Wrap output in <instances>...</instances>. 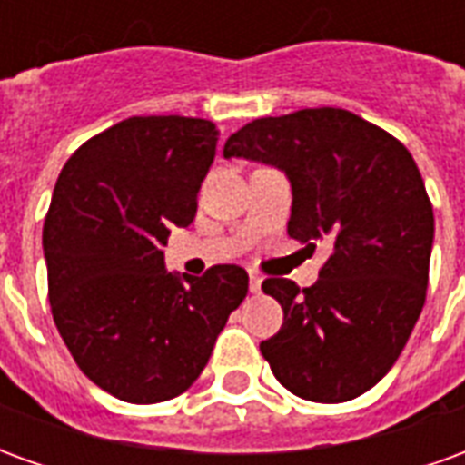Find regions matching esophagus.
<instances>
[{"label":"esophagus","instance_id":"1","mask_svg":"<svg viewBox=\"0 0 465 465\" xmlns=\"http://www.w3.org/2000/svg\"><path fill=\"white\" fill-rule=\"evenodd\" d=\"M262 276H259V273H249V289H252V293H259L262 292Z\"/></svg>","mask_w":465,"mask_h":465}]
</instances>
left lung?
Here are the masks:
<instances>
[{"label":"left lung","instance_id":"left-lung-1","mask_svg":"<svg viewBox=\"0 0 465 465\" xmlns=\"http://www.w3.org/2000/svg\"><path fill=\"white\" fill-rule=\"evenodd\" d=\"M223 156L272 163L292 182L289 236L331 243L319 282L266 279L283 326L262 341L293 396L341 403L376 386L419 322L429 286L433 206L409 149L346 109L253 119Z\"/></svg>","mask_w":465,"mask_h":465}]
</instances>
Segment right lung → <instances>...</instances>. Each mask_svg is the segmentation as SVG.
I'll return each instance as SVG.
<instances>
[{"label": "right lung", "mask_w": 465, "mask_h": 465, "mask_svg": "<svg viewBox=\"0 0 465 465\" xmlns=\"http://www.w3.org/2000/svg\"><path fill=\"white\" fill-rule=\"evenodd\" d=\"M216 142L206 119L132 116L82 143L56 179L42 233L52 316L86 379L126 403L189 389L249 292L233 263L202 279L163 269Z\"/></svg>", "instance_id": "1"}]
</instances>
